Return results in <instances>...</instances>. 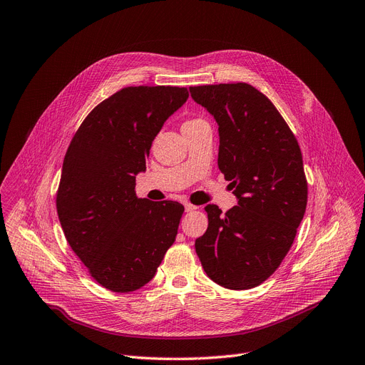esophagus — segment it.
<instances>
[{
    "label": "esophagus",
    "mask_w": 365,
    "mask_h": 365,
    "mask_svg": "<svg viewBox=\"0 0 365 365\" xmlns=\"http://www.w3.org/2000/svg\"><path fill=\"white\" fill-rule=\"evenodd\" d=\"M185 210L186 212H194V210H197V205H194L191 202H185Z\"/></svg>",
    "instance_id": "esophagus-1"
}]
</instances>
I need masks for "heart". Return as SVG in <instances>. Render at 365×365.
Returning a JSON list of instances; mask_svg holds the SVG:
<instances>
[{"label":"heart","instance_id":"b5f03b06","mask_svg":"<svg viewBox=\"0 0 365 365\" xmlns=\"http://www.w3.org/2000/svg\"><path fill=\"white\" fill-rule=\"evenodd\" d=\"M195 122H201V119H192V120H186L183 125H189V123H195Z\"/></svg>","mask_w":365,"mask_h":365}]
</instances>
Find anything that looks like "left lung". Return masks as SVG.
<instances>
[{"label":"left lung","mask_w":365,"mask_h":365,"mask_svg":"<svg viewBox=\"0 0 365 365\" xmlns=\"http://www.w3.org/2000/svg\"><path fill=\"white\" fill-rule=\"evenodd\" d=\"M219 125L217 165L237 205H205L209 227L195 240L205 274L242 291L270 277L291 249L307 205L298 141L274 104L247 83L189 88Z\"/></svg>","instance_id":"8db88e82"}]
</instances>
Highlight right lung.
Instances as JSON below:
<instances>
[{
	"label": "right lung",
	"instance_id": "add662e5",
	"mask_svg": "<svg viewBox=\"0 0 365 365\" xmlns=\"http://www.w3.org/2000/svg\"><path fill=\"white\" fill-rule=\"evenodd\" d=\"M187 97L179 86L123 88L92 110L67 149L58 217L73 252L108 291L145 287L176 240L183 205L138 198L135 176Z\"/></svg>",
	"mask_w": 365,
	"mask_h": 365
}]
</instances>
